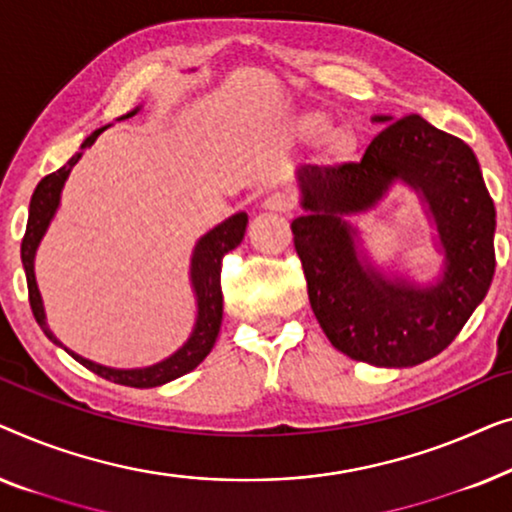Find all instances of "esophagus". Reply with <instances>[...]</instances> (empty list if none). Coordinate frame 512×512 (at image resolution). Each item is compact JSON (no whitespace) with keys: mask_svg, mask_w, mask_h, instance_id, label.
I'll return each mask as SVG.
<instances>
[{"mask_svg":"<svg viewBox=\"0 0 512 512\" xmlns=\"http://www.w3.org/2000/svg\"><path fill=\"white\" fill-rule=\"evenodd\" d=\"M264 208H266V211H273V213L292 211V208H294V194L285 192V190L271 192L269 197L264 199Z\"/></svg>","mask_w":512,"mask_h":512,"instance_id":"esophagus-1","label":"esophagus"}]
</instances>
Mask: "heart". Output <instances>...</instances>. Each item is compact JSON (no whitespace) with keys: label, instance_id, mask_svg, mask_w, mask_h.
I'll use <instances>...</instances> for the list:
<instances>
[{"label":"heart","instance_id":"heart-1","mask_svg":"<svg viewBox=\"0 0 512 512\" xmlns=\"http://www.w3.org/2000/svg\"><path fill=\"white\" fill-rule=\"evenodd\" d=\"M306 127L311 129L313 134H322V132H325V129H327V122H325V120H311Z\"/></svg>","mask_w":512,"mask_h":512}]
</instances>
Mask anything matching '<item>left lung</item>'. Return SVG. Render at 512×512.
Returning <instances> with one entry per match:
<instances>
[{"mask_svg":"<svg viewBox=\"0 0 512 512\" xmlns=\"http://www.w3.org/2000/svg\"><path fill=\"white\" fill-rule=\"evenodd\" d=\"M373 120L387 127L362 160L299 169L306 213L292 220V234L331 345L357 362L401 369L448 348L485 299L496 266V211L462 139L415 113ZM397 180L421 194L437 225L444 273L434 286L387 279L358 257L356 230L344 220L370 210Z\"/></svg>","mask_w":512,"mask_h":512,"instance_id":"left-lung-1","label":"left lung"}]
</instances>
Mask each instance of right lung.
I'll use <instances>...</instances> for the list:
<instances>
[{
  "mask_svg": "<svg viewBox=\"0 0 512 512\" xmlns=\"http://www.w3.org/2000/svg\"><path fill=\"white\" fill-rule=\"evenodd\" d=\"M139 111H129L127 115H122L120 120L132 118V115ZM109 127V125H106ZM106 127H99L92 132L88 139L81 143V153H76L71 160L64 164L62 169L53 171L46 178H41V183L37 185V190L32 194L30 201V218H27V229L23 236V246H20V257H23V266H25V276H27V290H30V306L34 318H37L39 327L43 329L50 341L55 345H64L57 341L53 331H50L48 322H46V311H43V301L39 294V285L37 278H34V257H37V248L46 234V229L50 225V220L55 218V211L60 208V194L62 187L67 183V178L71 174V169L76 167V162L83 157V150L90 148L92 143L97 141V136L104 132ZM246 225H248V215L246 213H236L232 218H227L225 222H220L218 227H213L211 232L201 236L197 241V246L192 250V262H190V280H192V290L194 297H197V320H194L192 334L187 341L178 348L174 355L162 359L153 366H143V369H111V366H102L97 362H90L76 352L67 350L76 362H81L85 369H90L97 376H102L111 383L118 385H127V387H157L164 383H171V380L185 376L192 369L204 362L208 352L213 350L215 338H218V331L222 325V287H220V271H222V257H225L229 250H234L239 243L243 241V234H246Z\"/></svg>",
  "mask_w": 512,
  "mask_h": 512,
  "instance_id": "1",
  "label": "right lung"
}]
</instances>
